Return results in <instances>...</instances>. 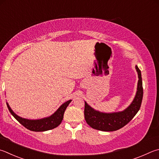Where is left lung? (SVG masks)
I'll return each mask as SVG.
<instances>
[{
	"instance_id": "8db88e82",
	"label": "left lung",
	"mask_w": 159,
	"mask_h": 159,
	"mask_svg": "<svg viewBox=\"0 0 159 159\" xmlns=\"http://www.w3.org/2000/svg\"><path fill=\"white\" fill-rule=\"evenodd\" d=\"M138 75L137 92L129 107L121 112L106 113L96 111L85 102L84 115L88 125L94 129L103 131H114L122 128L131 121L140 110L143 97L141 71L135 66Z\"/></svg>"
}]
</instances>
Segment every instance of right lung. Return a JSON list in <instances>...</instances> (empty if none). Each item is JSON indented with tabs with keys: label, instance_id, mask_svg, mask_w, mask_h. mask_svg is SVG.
Wrapping results in <instances>:
<instances>
[{
	"label": "right lung",
	"instance_id": "add662e5",
	"mask_svg": "<svg viewBox=\"0 0 159 159\" xmlns=\"http://www.w3.org/2000/svg\"><path fill=\"white\" fill-rule=\"evenodd\" d=\"M71 102V100H69L67 102H65L51 116L39 120H28L25 119V118H22L14 113L7 103V106L10 113L13 115V117L21 125H22L24 127L28 129V130L38 132L48 131V130L53 129L57 127V126H59L62 121L65 110Z\"/></svg>",
	"mask_w": 159,
	"mask_h": 159
}]
</instances>
